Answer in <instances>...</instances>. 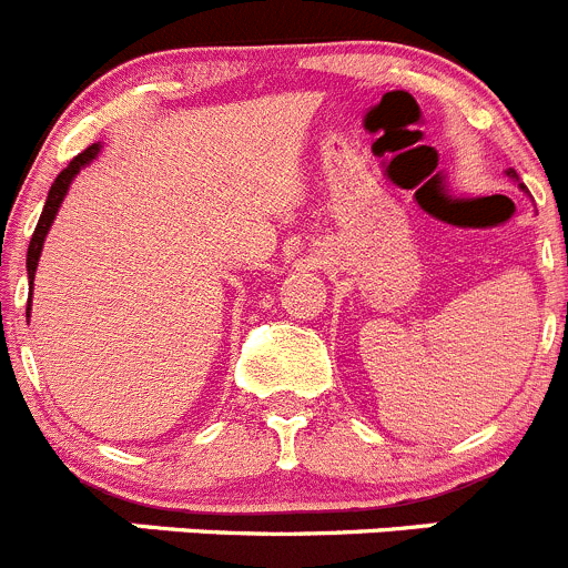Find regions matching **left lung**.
I'll list each match as a JSON object with an SVG mask.
<instances>
[{"label":"left lung","instance_id":"1","mask_svg":"<svg viewBox=\"0 0 568 568\" xmlns=\"http://www.w3.org/2000/svg\"><path fill=\"white\" fill-rule=\"evenodd\" d=\"M507 176H510V179H513V182H518V173H516V171H507ZM518 187H521V190H524V184H518Z\"/></svg>","mask_w":568,"mask_h":568}]
</instances>
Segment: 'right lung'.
<instances>
[{"label": "right lung", "mask_w": 568, "mask_h": 568, "mask_svg": "<svg viewBox=\"0 0 568 568\" xmlns=\"http://www.w3.org/2000/svg\"><path fill=\"white\" fill-rule=\"evenodd\" d=\"M100 153V142H94V145H89L87 151L78 153L72 162H69L67 171L58 173V179L52 182L50 193H47V204H44V212H41L39 224H36V232L33 237H30V248H28V285H30V296H28V316H30V302H33V280H36V268H39V257H41V248H44V237L47 232H50L52 221H55L58 210H61L63 199H67L69 193V184L75 182L78 173L87 168L89 162H92L94 156ZM30 322V320H28Z\"/></svg>", "instance_id": "right-lung-1"}]
</instances>
